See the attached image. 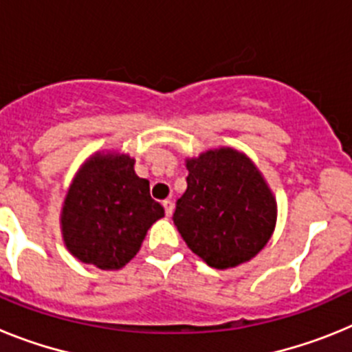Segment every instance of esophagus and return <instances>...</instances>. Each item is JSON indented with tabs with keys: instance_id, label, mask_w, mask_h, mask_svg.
Instances as JSON below:
<instances>
[{
	"instance_id": "1",
	"label": "esophagus",
	"mask_w": 352,
	"mask_h": 352,
	"mask_svg": "<svg viewBox=\"0 0 352 352\" xmlns=\"http://www.w3.org/2000/svg\"><path fill=\"white\" fill-rule=\"evenodd\" d=\"M164 208H166L167 217H170V214H173V211H174V203L170 201V199H166V201H164Z\"/></svg>"
}]
</instances>
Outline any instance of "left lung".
Returning a JSON list of instances; mask_svg holds the SVG:
<instances>
[{
	"label": "left lung",
	"mask_w": 352,
	"mask_h": 352,
	"mask_svg": "<svg viewBox=\"0 0 352 352\" xmlns=\"http://www.w3.org/2000/svg\"><path fill=\"white\" fill-rule=\"evenodd\" d=\"M186 190L173 220L194 254L226 270L247 263L268 243L276 204L245 155L220 148L186 160Z\"/></svg>",
	"instance_id": "8db88e82"
}]
</instances>
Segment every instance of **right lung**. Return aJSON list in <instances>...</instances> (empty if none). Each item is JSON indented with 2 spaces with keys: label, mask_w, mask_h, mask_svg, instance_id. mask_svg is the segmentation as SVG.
<instances>
[{
  "label": "right lung",
  "mask_w": 352,
  "mask_h": 352,
  "mask_svg": "<svg viewBox=\"0 0 352 352\" xmlns=\"http://www.w3.org/2000/svg\"><path fill=\"white\" fill-rule=\"evenodd\" d=\"M164 208L149 195L126 155H96L79 170L67 199L61 226L68 250L100 270H120L139 252Z\"/></svg>",
  "instance_id": "add662e5"
}]
</instances>
